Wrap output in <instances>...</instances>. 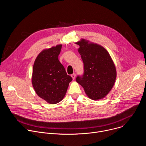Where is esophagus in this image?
Here are the masks:
<instances>
[{
    "mask_svg": "<svg viewBox=\"0 0 146 146\" xmlns=\"http://www.w3.org/2000/svg\"><path fill=\"white\" fill-rule=\"evenodd\" d=\"M71 77H72L73 80H74V79H75V78H76V74H75L74 73H73V74H72L71 75Z\"/></svg>",
    "mask_w": 146,
    "mask_h": 146,
    "instance_id": "esophagus-1",
    "label": "esophagus"
}]
</instances>
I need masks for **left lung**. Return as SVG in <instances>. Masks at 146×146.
<instances>
[{
	"mask_svg": "<svg viewBox=\"0 0 146 146\" xmlns=\"http://www.w3.org/2000/svg\"><path fill=\"white\" fill-rule=\"evenodd\" d=\"M76 44L84 63L83 76L76 81L87 96L98 100L105 98L113 88L117 77L116 68L108 51L100 44L81 38Z\"/></svg>",
	"mask_w": 146,
	"mask_h": 146,
	"instance_id": "1",
	"label": "left lung"
}]
</instances>
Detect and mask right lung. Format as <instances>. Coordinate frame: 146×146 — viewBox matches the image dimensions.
<instances>
[{
  "label": "right lung",
  "mask_w": 146,
  "mask_h": 146,
  "mask_svg": "<svg viewBox=\"0 0 146 146\" xmlns=\"http://www.w3.org/2000/svg\"><path fill=\"white\" fill-rule=\"evenodd\" d=\"M62 44L41 51L33 68L32 84L36 94L48 103L56 104L65 97L72 78L58 59Z\"/></svg>",
  "instance_id": "obj_1"
}]
</instances>
